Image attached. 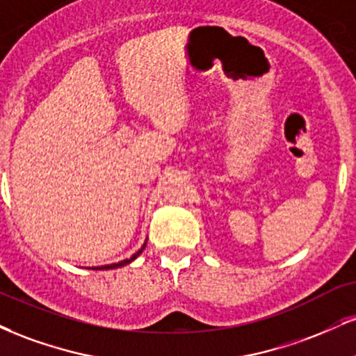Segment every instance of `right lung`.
Here are the masks:
<instances>
[{"label": "right lung", "mask_w": 356, "mask_h": 356, "mask_svg": "<svg viewBox=\"0 0 356 356\" xmlns=\"http://www.w3.org/2000/svg\"><path fill=\"white\" fill-rule=\"evenodd\" d=\"M145 243H147V242H144V245H143V247H140V248H139V250H137V252H136V254L131 257V259L121 260V262H118V264H111V265H102V267H94V270H97V268H99V270H104V268H106V270H108V268H119V267H124V265L131 264V262H132V260H136V259H137V257H139L140 254H143V250H144V248H145Z\"/></svg>", "instance_id": "right-lung-1"}]
</instances>
